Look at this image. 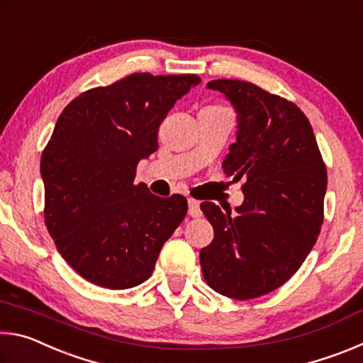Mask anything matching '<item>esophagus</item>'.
Masks as SVG:
<instances>
[{"instance_id": "esophagus-1", "label": "esophagus", "mask_w": 363, "mask_h": 363, "mask_svg": "<svg viewBox=\"0 0 363 363\" xmlns=\"http://www.w3.org/2000/svg\"><path fill=\"white\" fill-rule=\"evenodd\" d=\"M189 214L192 218H200L201 216V208H200V201H196L194 199H189Z\"/></svg>"}]
</instances>
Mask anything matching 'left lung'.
Instances as JSON below:
<instances>
[{"label": "left lung", "instance_id": "8db88e82", "mask_svg": "<svg viewBox=\"0 0 363 363\" xmlns=\"http://www.w3.org/2000/svg\"><path fill=\"white\" fill-rule=\"evenodd\" d=\"M237 113V140L223 169L245 177L235 213L203 201L214 229L200 251L201 272L214 291L253 299L277 290L304 262L323 220L327 169L306 115L294 104L240 79H214Z\"/></svg>", "mask_w": 363, "mask_h": 363}]
</instances>
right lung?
Instances as JSON below:
<instances>
[{
  "mask_svg": "<svg viewBox=\"0 0 363 363\" xmlns=\"http://www.w3.org/2000/svg\"><path fill=\"white\" fill-rule=\"evenodd\" d=\"M199 83L196 75L133 73L79 94L57 118L40 164L45 220L59 253L91 284H143L186 218V196H157L134 177L158 149L162 121Z\"/></svg>",
  "mask_w": 363,
  "mask_h": 363,
  "instance_id": "obj_1",
  "label": "right lung"
}]
</instances>
